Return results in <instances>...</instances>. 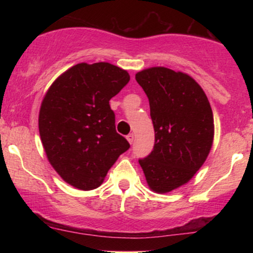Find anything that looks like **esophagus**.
Segmentation results:
<instances>
[{"mask_svg": "<svg viewBox=\"0 0 253 253\" xmlns=\"http://www.w3.org/2000/svg\"><path fill=\"white\" fill-rule=\"evenodd\" d=\"M126 138H127V140H128L129 144H133V141H134V134H133V133H129Z\"/></svg>", "mask_w": 253, "mask_h": 253, "instance_id": "esophagus-1", "label": "esophagus"}]
</instances>
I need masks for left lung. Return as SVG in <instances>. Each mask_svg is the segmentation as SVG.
Segmentation results:
<instances>
[{"label":"left lung","instance_id":"1","mask_svg":"<svg viewBox=\"0 0 253 253\" xmlns=\"http://www.w3.org/2000/svg\"><path fill=\"white\" fill-rule=\"evenodd\" d=\"M149 97L155 146L139 159L150 189L169 193L193 178L213 145L210 101L189 75L156 66L135 75Z\"/></svg>","mask_w":253,"mask_h":253}]
</instances>
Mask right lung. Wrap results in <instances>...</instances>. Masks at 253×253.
Masks as SVG:
<instances>
[{
	"instance_id": "obj_1",
	"label": "right lung",
	"mask_w": 253,
	"mask_h": 253,
	"mask_svg": "<svg viewBox=\"0 0 253 253\" xmlns=\"http://www.w3.org/2000/svg\"><path fill=\"white\" fill-rule=\"evenodd\" d=\"M126 70L109 63H80L52 83L39 112L40 139L48 162L81 190L102 184L129 144L115 129L109 106L128 83Z\"/></svg>"
}]
</instances>
